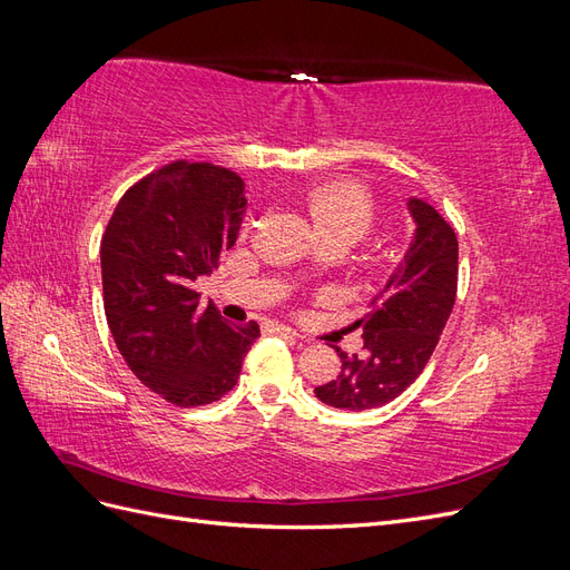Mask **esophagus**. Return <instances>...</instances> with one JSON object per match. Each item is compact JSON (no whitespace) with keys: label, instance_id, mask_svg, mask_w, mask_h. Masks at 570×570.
Returning <instances> with one entry per match:
<instances>
[{"label":"esophagus","instance_id":"1","mask_svg":"<svg viewBox=\"0 0 570 570\" xmlns=\"http://www.w3.org/2000/svg\"><path fill=\"white\" fill-rule=\"evenodd\" d=\"M278 331H281L283 335H287V337H295V340L299 337L295 331H292V327H285V325H283V327H278Z\"/></svg>","mask_w":570,"mask_h":570}]
</instances>
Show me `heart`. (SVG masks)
<instances>
[{"mask_svg": "<svg viewBox=\"0 0 570 570\" xmlns=\"http://www.w3.org/2000/svg\"><path fill=\"white\" fill-rule=\"evenodd\" d=\"M302 202L323 239L354 245L364 239L377 218L373 195L354 180L314 183L302 193Z\"/></svg>", "mask_w": 570, "mask_h": 570, "instance_id": "heart-1", "label": "heart"}]
</instances>
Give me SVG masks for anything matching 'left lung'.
Instances as JSON below:
<instances>
[{
	"label": "left lung",
	"instance_id": "obj_1",
	"mask_svg": "<svg viewBox=\"0 0 570 570\" xmlns=\"http://www.w3.org/2000/svg\"><path fill=\"white\" fill-rule=\"evenodd\" d=\"M416 239L373 308L358 318L364 350H337L342 371L316 387L335 409L366 411L400 396L423 373L450 318L459 285V239L454 228L423 199H409Z\"/></svg>",
	"mask_w": 570,
	"mask_h": 570
}]
</instances>
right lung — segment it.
I'll return each mask as SVG.
<instances>
[{
    "label": "right lung",
    "instance_id": "1",
    "mask_svg": "<svg viewBox=\"0 0 570 570\" xmlns=\"http://www.w3.org/2000/svg\"><path fill=\"white\" fill-rule=\"evenodd\" d=\"M245 204L230 168L178 159L128 187L101 235L116 347L137 381L183 409L230 392L258 337L254 321L226 323L193 289L235 245Z\"/></svg>",
    "mask_w": 570,
    "mask_h": 570
}]
</instances>
